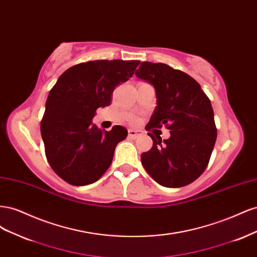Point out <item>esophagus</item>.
I'll use <instances>...</instances> for the list:
<instances>
[{
	"label": "esophagus",
	"mask_w": 257,
	"mask_h": 257,
	"mask_svg": "<svg viewBox=\"0 0 257 257\" xmlns=\"http://www.w3.org/2000/svg\"><path fill=\"white\" fill-rule=\"evenodd\" d=\"M143 134L142 131H135V130H128V136L131 138H137Z\"/></svg>",
	"instance_id": "esophagus-1"
}]
</instances>
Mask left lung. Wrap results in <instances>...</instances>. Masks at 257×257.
<instances>
[{"mask_svg": "<svg viewBox=\"0 0 257 257\" xmlns=\"http://www.w3.org/2000/svg\"><path fill=\"white\" fill-rule=\"evenodd\" d=\"M138 78L153 84L158 106L146 126L148 132L165 126L170 137L155 134L151 150L142 154L147 173L167 188H181L205 172L216 141L210 99L191 76L164 63L143 62Z\"/></svg>", "mask_w": 257, "mask_h": 257, "instance_id": "1", "label": "left lung"}]
</instances>
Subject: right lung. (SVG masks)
I'll list each match as a JSON object with an SVG mask.
<instances>
[{
    "label": "right lung",
    "mask_w": 257,
    "mask_h": 257,
    "mask_svg": "<svg viewBox=\"0 0 257 257\" xmlns=\"http://www.w3.org/2000/svg\"><path fill=\"white\" fill-rule=\"evenodd\" d=\"M141 61L96 60L69 67L49 92L41 122L45 154L53 172L80 186L97 181L109 168L116 145L127 130L91 125L98 107L109 106L116 85L134 74Z\"/></svg>",
    "instance_id": "1"
}]
</instances>
